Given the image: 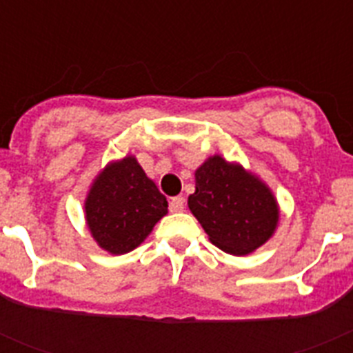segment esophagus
I'll return each instance as SVG.
<instances>
[{
	"label": "esophagus",
	"instance_id": "obj_1",
	"mask_svg": "<svg viewBox=\"0 0 353 353\" xmlns=\"http://www.w3.org/2000/svg\"><path fill=\"white\" fill-rule=\"evenodd\" d=\"M183 207H185V199L182 196H174L170 201V210L171 212H182Z\"/></svg>",
	"mask_w": 353,
	"mask_h": 353
}]
</instances>
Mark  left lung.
I'll list each match as a JSON object with an SVG mask.
<instances>
[{"mask_svg": "<svg viewBox=\"0 0 353 353\" xmlns=\"http://www.w3.org/2000/svg\"><path fill=\"white\" fill-rule=\"evenodd\" d=\"M196 191L189 208L214 245L245 256L274 235L279 208L272 191L256 174L221 155L196 170Z\"/></svg>", "mask_w": 353, "mask_h": 353, "instance_id": "8db88e82", "label": "left lung"}]
</instances>
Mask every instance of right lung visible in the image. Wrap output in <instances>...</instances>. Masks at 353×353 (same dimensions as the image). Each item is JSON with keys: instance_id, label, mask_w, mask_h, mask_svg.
I'll return each mask as SVG.
<instances>
[{"instance_id": "add662e5", "label": "right lung", "mask_w": 353, "mask_h": 353, "mask_svg": "<svg viewBox=\"0 0 353 353\" xmlns=\"http://www.w3.org/2000/svg\"><path fill=\"white\" fill-rule=\"evenodd\" d=\"M84 212L97 244L111 254H125L145 242L168 214V201L136 157L127 155L97 174Z\"/></svg>"}]
</instances>
